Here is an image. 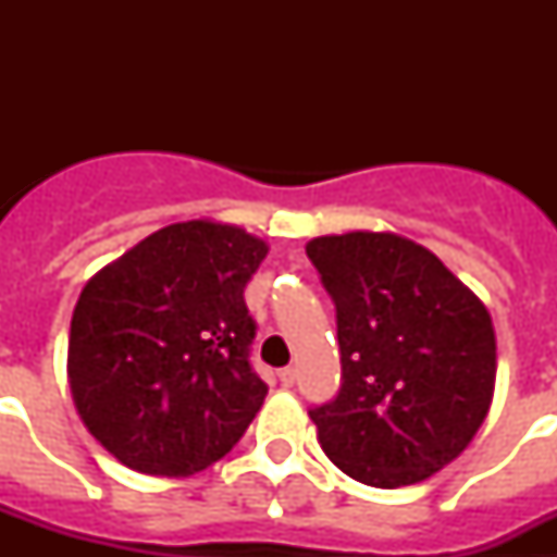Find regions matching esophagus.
I'll use <instances>...</instances> for the list:
<instances>
[{
  "label": "esophagus",
  "instance_id": "esophagus-1",
  "mask_svg": "<svg viewBox=\"0 0 557 557\" xmlns=\"http://www.w3.org/2000/svg\"><path fill=\"white\" fill-rule=\"evenodd\" d=\"M278 382H282L284 387H293V382H295L293 368H282V371H278Z\"/></svg>",
  "mask_w": 557,
  "mask_h": 557
}]
</instances>
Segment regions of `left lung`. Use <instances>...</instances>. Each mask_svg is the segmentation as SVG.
<instances>
[{
    "mask_svg": "<svg viewBox=\"0 0 557 557\" xmlns=\"http://www.w3.org/2000/svg\"><path fill=\"white\" fill-rule=\"evenodd\" d=\"M337 309L343 379L312 407L329 460L373 488L449 466L488 416L496 337L485 304L424 245L391 231L314 236Z\"/></svg>",
    "mask_w": 557,
    "mask_h": 557,
    "instance_id": "obj_1",
    "label": "left lung"
}]
</instances>
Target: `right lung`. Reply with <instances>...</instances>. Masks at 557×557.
I'll list each match as a JSON object with an SVG mask.
<instances>
[{"label": "right lung", "instance_id": "1", "mask_svg": "<svg viewBox=\"0 0 557 557\" xmlns=\"http://www.w3.org/2000/svg\"><path fill=\"white\" fill-rule=\"evenodd\" d=\"M268 243L186 220L88 278L69 332L83 424L122 466L186 476L228 455L268 396L250 368L245 284Z\"/></svg>", "mask_w": 557, "mask_h": 557}]
</instances>
